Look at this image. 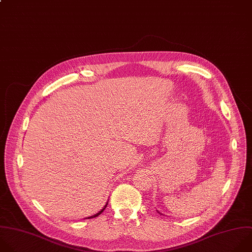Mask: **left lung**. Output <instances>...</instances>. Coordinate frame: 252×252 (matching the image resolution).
<instances>
[{"mask_svg":"<svg viewBox=\"0 0 252 252\" xmlns=\"http://www.w3.org/2000/svg\"><path fill=\"white\" fill-rule=\"evenodd\" d=\"M157 212H158V211H157ZM158 213H159V212H158ZM159 214H161V213H159Z\"/></svg>","mask_w":252,"mask_h":252,"instance_id":"obj_1","label":"left lung"}]
</instances>
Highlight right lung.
<instances>
[{
  "label": "right lung",
  "instance_id": "1",
  "mask_svg": "<svg viewBox=\"0 0 252 252\" xmlns=\"http://www.w3.org/2000/svg\"><path fill=\"white\" fill-rule=\"evenodd\" d=\"M107 205H108V203H107V204H106V205H105V207H104V208H103V209H102V210H101V211H100V212H98V213H97V214H95V215H94V216H91V217H88V218H86V219H93V218H96V217H98V216H99V215H101V214H102V213H103V211H104V210H105V209H106V208H107Z\"/></svg>",
  "mask_w": 252,
  "mask_h": 252
}]
</instances>
